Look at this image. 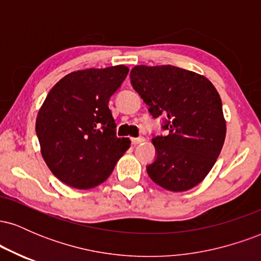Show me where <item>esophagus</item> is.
Listing matches in <instances>:
<instances>
[{"label": "esophagus", "mask_w": 261, "mask_h": 261, "mask_svg": "<svg viewBox=\"0 0 261 261\" xmlns=\"http://www.w3.org/2000/svg\"><path fill=\"white\" fill-rule=\"evenodd\" d=\"M143 141H145V139H143V137H133V139H131V142H133V145H137V143H141V142H143Z\"/></svg>", "instance_id": "34e87169"}]
</instances>
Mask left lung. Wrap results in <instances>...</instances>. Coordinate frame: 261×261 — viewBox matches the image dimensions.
I'll use <instances>...</instances> for the list:
<instances>
[{
    "mask_svg": "<svg viewBox=\"0 0 261 261\" xmlns=\"http://www.w3.org/2000/svg\"><path fill=\"white\" fill-rule=\"evenodd\" d=\"M131 85L153 118L163 116L167 135H153L155 158L149 178L170 191H185L203 180L226 137L222 101L206 77L172 65L135 66Z\"/></svg>",
    "mask_w": 261,
    "mask_h": 261,
    "instance_id": "obj_1",
    "label": "left lung"
}]
</instances>
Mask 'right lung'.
Returning <instances> with one entry per match:
<instances>
[{
    "mask_svg": "<svg viewBox=\"0 0 261 261\" xmlns=\"http://www.w3.org/2000/svg\"><path fill=\"white\" fill-rule=\"evenodd\" d=\"M124 65L68 73L46 95L37 116L41 154L53 174L76 189L107 180L130 140L116 136L110 97L121 87Z\"/></svg>",
    "mask_w": 261,
    "mask_h": 261,
    "instance_id": "obj_1",
    "label": "right lung"
}]
</instances>
